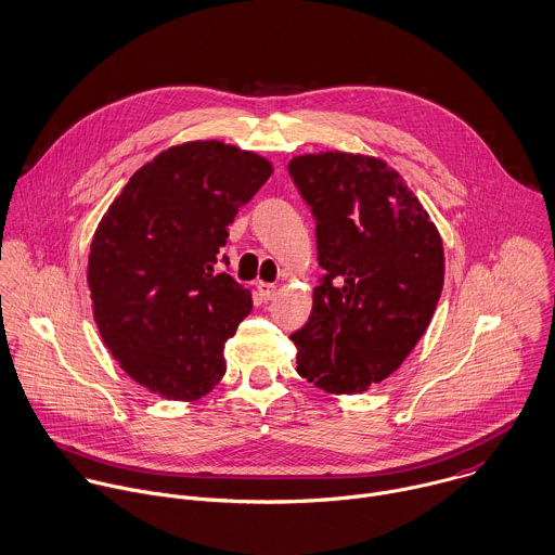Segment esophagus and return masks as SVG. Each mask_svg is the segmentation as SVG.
Instances as JSON below:
<instances>
[{
	"mask_svg": "<svg viewBox=\"0 0 555 555\" xmlns=\"http://www.w3.org/2000/svg\"><path fill=\"white\" fill-rule=\"evenodd\" d=\"M256 288H258V295H260L264 301L273 299L275 293H278V286H275V284H267V282H258Z\"/></svg>",
	"mask_w": 555,
	"mask_h": 555,
	"instance_id": "34e87169",
	"label": "esophagus"
}]
</instances>
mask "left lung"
Returning a JSON list of instances; mask_svg holds the SVG:
<instances>
[{
  "label": "left lung",
  "mask_w": 555,
  "mask_h": 555,
  "mask_svg": "<svg viewBox=\"0 0 555 555\" xmlns=\"http://www.w3.org/2000/svg\"><path fill=\"white\" fill-rule=\"evenodd\" d=\"M288 176L317 221L319 267L306 325L291 334L297 373L351 395L382 382L429 325L444 280L438 230L384 160L299 156Z\"/></svg>",
  "instance_id": "1"
}]
</instances>
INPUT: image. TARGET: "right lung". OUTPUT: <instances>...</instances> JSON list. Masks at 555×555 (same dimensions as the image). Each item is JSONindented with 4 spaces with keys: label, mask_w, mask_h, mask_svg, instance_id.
I'll return each instance as SVG.
<instances>
[{
    "label": "right lung",
    "mask_w": 555,
    "mask_h": 555,
    "mask_svg": "<svg viewBox=\"0 0 555 555\" xmlns=\"http://www.w3.org/2000/svg\"><path fill=\"white\" fill-rule=\"evenodd\" d=\"M271 165L217 141L158 154L124 186L89 256L100 334L124 371L167 399H197L225 373L223 343L251 295L217 273L228 225Z\"/></svg>",
    "instance_id": "right-lung-1"
}]
</instances>
